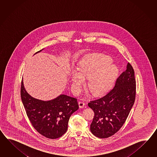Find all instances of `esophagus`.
Instances as JSON below:
<instances>
[{"label":"esophagus","instance_id":"34e87169","mask_svg":"<svg viewBox=\"0 0 157 157\" xmlns=\"http://www.w3.org/2000/svg\"><path fill=\"white\" fill-rule=\"evenodd\" d=\"M78 105H79V107L80 108H83L85 105V104L83 101H80L78 103Z\"/></svg>","mask_w":157,"mask_h":157}]
</instances>
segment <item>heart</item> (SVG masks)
Listing matches in <instances>:
<instances>
[{
  "mask_svg": "<svg viewBox=\"0 0 157 157\" xmlns=\"http://www.w3.org/2000/svg\"><path fill=\"white\" fill-rule=\"evenodd\" d=\"M112 63L109 57L95 54L80 62L77 71L72 70L70 80L77 91L89 79L87 87L91 93L100 94L109 90L113 85L118 74V67Z\"/></svg>",
  "mask_w": 157,
  "mask_h": 157,
  "instance_id": "b5f03b06",
  "label": "heart"
}]
</instances>
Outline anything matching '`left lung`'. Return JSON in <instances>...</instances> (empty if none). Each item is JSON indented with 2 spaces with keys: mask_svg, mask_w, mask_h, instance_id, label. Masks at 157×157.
<instances>
[{
  "mask_svg": "<svg viewBox=\"0 0 157 157\" xmlns=\"http://www.w3.org/2000/svg\"><path fill=\"white\" fill-rule=\"evenodd\" d=\"M134 73L133 67L128 63L126 70L118 77L113 89L88 103L94 112L90 131L95 136L101 139L111 136L125 122L135 100Z\"/></svg>",
  "mask_w": 157,
  "mask_h": 157,
  "instance_id": "8db88e82",
  "label": "left lung"
}]
</instances>
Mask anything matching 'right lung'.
Returning a JSON list of instances; mask_svg holds the SVG:
<instances>
[{
    "label": "right lung",
    "mask_w": 157,
    "mask_h": 157,
    "mask_svg": "<svg viewBox=\"0 0 157 157\" xmlns=\"http://www.w3.org/2000/svg\"><path fill=\"white\" fill-rule=\"evenodd\" d=\"M21 97L27 116L34 128L51 139L59 138L66 132L71 116L78 109L77 99L64 94L49 101L34 98L27 92L23 80Z\"/></svg>",
    "instance_id": "add662e5"
}]
</instances>
